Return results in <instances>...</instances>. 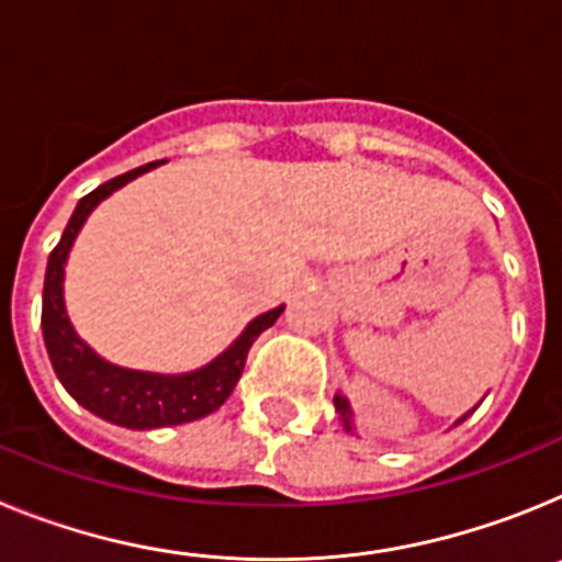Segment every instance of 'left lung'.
I'll use <instances>...</instances> for the list:
<instances>
[{"instance_id":"8db88e82","label":"left lung","mask_w":562,"mask_h":562,"mask_svg":"<svg viewBox=\"0 0 562 562\" xmlns=\"http://www.w3.org/2000/svg\"><path fill=\"white\" fill-rule=\"evenodd\" d=\"M335 408H337V414H340V419H342V428L349 430V434H355V422H351V408H349V400H346V396L342 394H335ZM475 411V408H473ZM473 411H470V414H473ZM470 414H464L461 416L459 422H464L467 416ZM459 422H456V425H459Z\"/></svg>"}]
</instances>
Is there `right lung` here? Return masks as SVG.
<instances>
[{
	"mask_svg": "<svg viewBox=\"0 0 562 562\" xmlns=\"http://www.w3.org/2000/svg\"><path fill=\"white\" fill-rule=\"evenodd\" d=\"M154 166L157 162L121 173L78 202L67 227H64L61 241L56 245V250L49 252L42 297L44 346H47L53 371H56L64 389L78 405H83L95 416L132 430L186 425V422L202 419V416L222 408V402L233 394L238 376L245 371L247 351L256 342V337L270 329L278 315L284 312V306H276V310L258 315L233 340L231 349L222 351L216 360H211L202 369L188 371V374H151V371L121 369V366H112L103 357H98L76 335L67 317V306H64V265H67V256L72 250V241H76L89 213L95 211L98 202H103L109 193L132 182L134 177L151 171Z\"/></svg>",
	"mask_w": 562,
	"mask_h": 562,
	"instance_id": "obj_1",
	"label": "right lung"
}]
</instances>
